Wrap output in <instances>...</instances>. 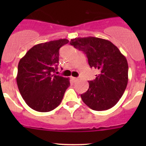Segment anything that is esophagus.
<instances>
[{"mask_svg": "<svg viewBox=\"0 0 146 146\" xmlns=\"http://www.w3.org/2000/svg\"><path fill=\"white\" fill-rule=\"evenodd\" d=\"M71 79H72V80H73V82H76V81H77V80H78V78H74V77H72V78H71Z\"/></svg>", "mask_w": 146, "mask_h": 146, "instance_id": "1", "label": "esophagus"}]
</instances>
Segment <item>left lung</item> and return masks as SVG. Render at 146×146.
Segmentation results:
<instances>
[{
    "instance_id": "1",
    "label": "left lung",
    "mask_w": 146,
    "mask_h": 146,
    "mask_svg": "<svg viewBox=\"0 0 146 146\" xmlns=\"http://www.w3.org/2000/svg\"><path fill=\"white\" fill-rule=\"evenodd\" d=\"M70 44L82 51L88 64L98 70L89 88L81 95L84 103L92 110L101 111L113 107L124 93L128 81L126 58L111 42L96 37L76 38Z\"/></svg>"
}]
</instances>
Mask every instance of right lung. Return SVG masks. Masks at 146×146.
<instances>
[{
	"mask_svg": "<svg viewBox=\"0 0 146 146\" xmlns=\"http://www.w3.org/2000/svg\"><path fill=\"white\" fill-rule=\"evenodd\" d=\"M67 39L33 46L20 60L16 82L22 98L31 108L49 112L61 103L70 86L69 78L55 74L59 63V50Z\"/></svg>",
	"mask_w": 146,
	"mask_h": 146,
	"instance_id": "1",
	"label": "right lung"
}]
</instances>
